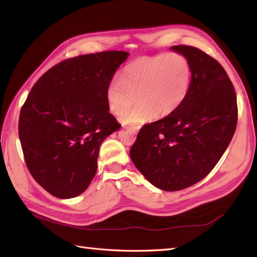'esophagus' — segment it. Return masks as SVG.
Listing matches in <instances>:
<instances>
[{
  "label": "esophagus",
  "instance_id": "1",
  "mask_svg": "<svg viewBox=\"0 0 257 257\" xmlns=\"http://www.w3.org/2000/svg\"><path fill=\"white\" fill-rule=\"evenodd\" d=\"M127 129L133 134H137L138 130L140 129V125H129V127H127Z\"/></svg>",
  "mask_w": 257,
  "mask_h": 257
}]
</instances>
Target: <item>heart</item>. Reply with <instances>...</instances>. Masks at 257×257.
<instances>
[{"label": "heart", "instance_id": "heart-1", "mask_svg": "<svg viewBox=\"0 0 257 257\" xmlns=\"http://www.w3.org/2000/svg\"><path fill=\"white\" fill-rule=\"evenodd\" d=\"M192 83V66L181 53L170 52L140 56L128 63L121 79L114 78L106 96L111 110L121 113L135 101L141 102L121 114L123 123L139 125L158 117H167L181 106Z\"/></svg>", "mask_w": 257, "mask_h": 257}]
</instances>
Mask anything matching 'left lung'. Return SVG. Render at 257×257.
<instances>
[{"instance_id":"obj_1","label":"left lung","mask_w":257,"mask_h":257,"mask_svg":"<svg viewBox=\"0 0 257 257\" xmlns=\"http://www.w3.org/2000/svg\"><path fill=\"white\" fill-rule=\"evenodd\" d=\"M192 66V83L176 111L145 124L130 149L138 170L155 187L179 191L209 174L230 145L237 123L236 94L215 58L199 48L172 46Z\"/></svg>"}]
</instances>
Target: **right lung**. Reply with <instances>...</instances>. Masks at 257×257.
<instances>
[{"mask_svg": "<svg viewBox=\"0 0 257 257\" xmlns=\"http://www.w3.org/2000/svg\"><path fill=\"white\" fill-rule=\"evenodd\" d=\"M128 55L106 51L65 59L36 81L22 106L19 136L27 169L56 198L88 188L101 143L121 127L109 112L106 91Z\"/></svg>", "mask_w": 257, "mask_h": 257, "instance_id": "add662e5", "label": "right lung"}]
</instances>
